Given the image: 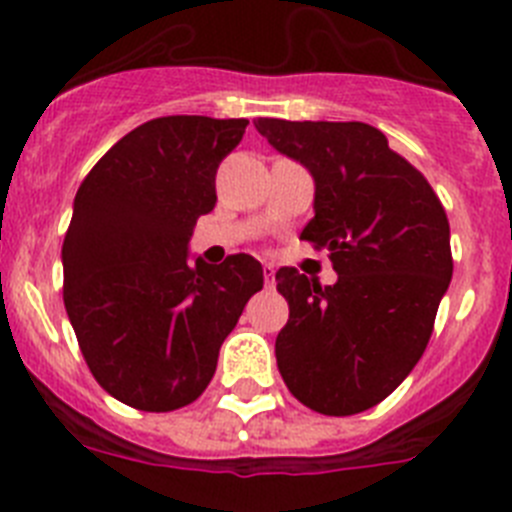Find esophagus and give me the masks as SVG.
Listing matches in <instances>:
<instances>
[{"instance_id": "34e87169", "label": "esophagus", "mask_w": 512, "mask_h": 512, "mask_svg": "<svg viewBox=\"0 0 512 512\" xmlns=\"http://www.w3.org/2000/svg\"><path fill=\"white\" fill-rule=\"evenodd\" d=\"M264 282L266 287H274V284H277V269L271 264H264Z\"/></svg>"}]
</instances>
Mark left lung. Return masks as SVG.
<instances>
[{"mask_svg":"<svg viewBox=\"0 0 512 512\" xmlns=\"http://www.w3.org/2000/svg\"><path fill=\"white\" fill-rule=\"evenodd\" d=\"M256 130L315 179V217L300 238L328 248L338 282L277 271L289 320L277 366L315 413L354 415L413 372L451 282L449 220L415 166L366 122L261 117Z\"/></svg>","mask_w":512,"mask_h":512,"instance_id":"obj_1","label":"left lung"}]
</instances>
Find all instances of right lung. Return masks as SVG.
Returning <instances> with one entry per match:
<instances>
[{
    "label": "right lung",
    "instance_id": "obj_1",
    "mask_svg": "<svg viewBox=\"0 0 512 512\" xmlns=\"http://www.w3.org/2000/svg\"><path fill=\"white\" fill-rule=\"evenodd\" d=\"M248 120L171 115L130 130L81 182L61 248L63 305L89 372L146 413L205 392L220 346L264 287L248 253L189 259L197 217L215 207L217 166Z\"/></svg>",
    "mask_w": 512,
    "mask_h": 512
}]
</instances>
